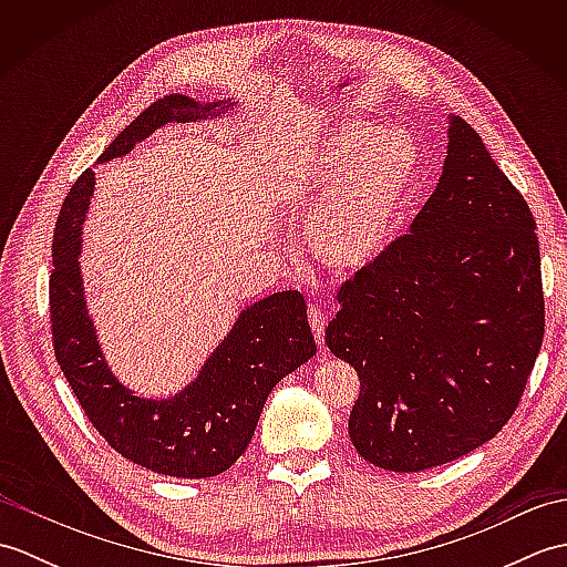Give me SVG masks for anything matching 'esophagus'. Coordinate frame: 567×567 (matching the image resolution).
I'll use <instances>...</instances> for the list:
<instances>
[{
  "label": "esophagus",
  "mask_w": 567,
  "mask_h": 567,
  "mask_svg": "<svg viewBox=\"0 0 567 567\" xmlns=\"http://www.w3.org/2000/svg\"><path fill=\"white\" fill-rule=\"evenodd\" d=\"M307 317H309L311 331H315V339L321 346L323 343V329H327V315H323V309H319V307H309Z\"/></svg>",
  "instance_id": "esophagus-1"
}]
</instances>
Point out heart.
I'll return each mask as SVG.
<instances>
[{"label": "heart", "instance_id": "heart-1", "mask_svg": "<svg viewBox=\"0 0 567 567\" xmlns=\"http://www.w3.org/2000/svg\"><path fill=\"white\" fill-rule=\"evenodd\" d=\"M421 173V146L402 128L368 122L333 126L292 171L309 212L307 246L336 272L375 262L400 228Z\"/></svg>", "mask_w": 567, "mask_h": 567}]
</instances>
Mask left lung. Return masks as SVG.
<instances>
[{
    "label": "left lung",
    "instance_id": "obj_1",
    "mask_svg": "<svg viewBox=\"0 0 567 567\" xmlns=\"http://www.w3.org/2000/svg\"><path fill=\"white\" fill-rule=\"evenodd\" d=\"M329 351L353 365L355 451L392 473L451 463L495 439L544 343L534 214L465 118L412 228L341 285Z\"/></svg>",
    "mask_w": 567,
    "mask_h": 567
}]
</instances>
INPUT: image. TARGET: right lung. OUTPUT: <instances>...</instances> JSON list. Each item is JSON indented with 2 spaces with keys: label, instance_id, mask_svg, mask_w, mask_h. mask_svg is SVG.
Masks as SVG:
<instances>
[{
  "label": "right lung",
  "instance_id": "add662e5",
  "mask_svg": "<svg viewBox=\"0 0 567 567\" xmlns=\"http://www.w3.org/2000/svg\"><path fill=\"white\" fill-rule=\"evenodd\" d=\"M219 106L167 94L112 141L100 163L126 155L165 124L219 116ZM92 192L94 173L84 171L70 187L55 221L48 287L58 365L84 416L131 463L171 477L219 475L246 453L275 384L317 353L305 297L285 290L246 307L195 382L171 400H143L106 368L84 302L78 256Z\"/></svg>",
  "mask_w": 567,
  "mask_h": 567
}]
</instances>
